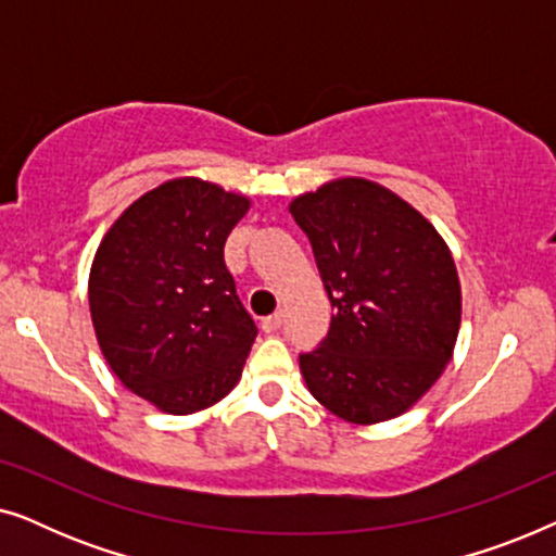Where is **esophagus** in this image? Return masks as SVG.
<instances>
[{
  "instance_id": "1",
  "label": "esophagus",
  "mask_w": 556,
  "mask_h": 556,
  "mask_svg": "<svg viewBox=\"0 0 556 556\" xmlns=\"http://www.w3.org/2000/svg\"><path fill=\"white\" fill-rule=\"evenodd\" d=\"M280 324H283V314H280V311H278V314L265 316L261 326H263V331H265V333H276V331L280 329Z\"/></svg>"
}]
</instances>
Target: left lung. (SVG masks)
<instances>
[{"label":"left lung","mask_w":556,"mask_h":556,"mask_svg":"<svg viewBox=\"0 0 556 556\" xmlns=\"http://www.w3.org/2000/svg\"><path fill=\"white\" fill-rule=\"evenodd\" d=\"M288 210L308 235L333 308L326 339L299 356L308 392L354 425L407 413L458 339L451 248L413 204L362 177L326 181Z\"/></svg>","instance_id":"1"}]
</instances>
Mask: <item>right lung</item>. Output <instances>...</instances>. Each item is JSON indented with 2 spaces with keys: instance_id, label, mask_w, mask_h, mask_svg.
Listing matches in <instances>:
<instances>
[{
  "instance_id": "1",
  "label": "right lung",
  "mask_w": 556,
  "mask_h": 556,
  "mask_svg": "<svg viewBox=\"0 0 556 556\" xmlns=\"http://www.w3.org/2000/svg\"><path fill=\"white\" fill-rule=\"evenodd\" d=\"M250 200L169 179L121 212L88 278L98 346L124 387L169 415L230 394L257 337L235 293L225 240Z\"/></svg>"
}]
</instances>
